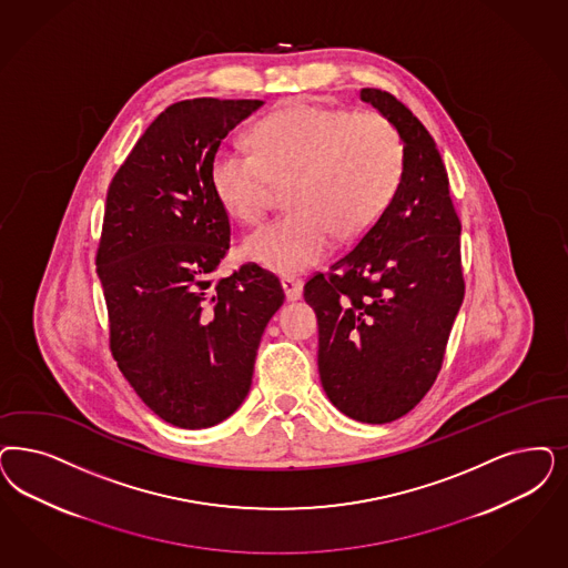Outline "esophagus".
I'll list each match as a JSON object with an SVG mask.
<instances>
[{"label":"esophagus","mask_w":568,"mask_h":568,"mask_svg":"<svg viewBox=\"0 0 568 568\" xmlns=\"http://www.w3.org/2000/svg\"><path fill=\"white\" fill-rule=\"evenodd\" d=\"M281 283H283V290H285V295H287V300H300L302 297V290H304V283H302V278H297L294 274H285L283 278H281Z\"/></svg>","instance_id":"obj_1"}]
</instances>
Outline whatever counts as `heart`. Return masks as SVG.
Listing matches in <instances>:
<instances>
[{"mask_svg": "<svg viewBox=\"0 0 568 568\" xmlns=\"http://www.w3.org/2000/svg\"><path fill=\"white\" fill-rule=\"evenodd\" d=\"M255 153L222 146L212 189L229 214L255 224L273 203L276 182H290L292 205L247 236L243 254L276 273H297L327 257L335 235L372 229L396 193L405 151L398 130L379 113H353L295 102L264 119Z\"/></svg>", "mask_w": 568, "mask_h": 568, "instance_id": "heart-1", "label": "heart"}]
</instances>
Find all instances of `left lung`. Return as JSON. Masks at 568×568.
I'll list each match as a JSON object with an SVG mask.
<instances>
[{"label":"left lung","instance_id":"8db88e82","mask_svg":"<svg viewBox=\"0 0 568 568\" xmlns=\"http://www.w3.org/2000/svg\"><path fill=\"white\" fill-rule=\"evenodd\" d=\"M398 130L403 178L386 212L304 297L318 321V375L333 405L388 424L430 390L464 302L462 222L447 168L424 123L390 92L363 88Z\"/></svg>","mask_w":568,"mask_h":568}]
</instances>
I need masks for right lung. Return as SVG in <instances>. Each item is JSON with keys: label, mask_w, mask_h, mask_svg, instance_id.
Returning <instances> with one entry per match:
<instances>
[{"label": "right lung", "mask_w": 568, "mask_h": 568, "mask_svg": "<svg viewBox=\"0 0 568 568\" xmlns=\"http://www.w3.org/2000/svg\"><path fill=\"white\" fill-rule=\"evenodd\" d=\"M262 100L170 104L111 180L99 252L119 372L168 424L201 430L245 400L255 354L285 294L254 262L217 278L231 247L212 189L226 134Z\"/></svg>", "instance_id": "1"}]
</instances>
